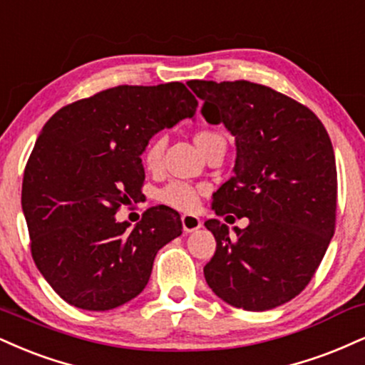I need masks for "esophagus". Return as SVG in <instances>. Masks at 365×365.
Returning <instances> with one entry per match:
<instances>
[{
	"label": "esophagus",
	"instance_id": "34e87169",
	"mask_svg": "<svg viewBox=\"0 0 365 365\" xmlns=\"http://www.w3.org/2000/svg\"><path fill=\"white\" fill-rule=\"evenodd\" d=\"M182 226L185 232H192V231H197L199 227H202V221L197 216H194V214H183Z\"/></svg>",
	"mask_w": 365,
	"mask_h": 365
}]
</instances>
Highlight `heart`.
<instances>
[{
	"mask_svg": "<svg viewBox=\"0 0 365 365\" xmlns=\"http://www.w3.org/2000/svg\"><path fill=\"white\" fill-rule=\"evenodd\" d=\"M195 146L200 149L202 153H207L217 144H226L225 135L216 133V130H199L194 134ZM166 146V139L163 134H158L148 143L143 153V165L148 171H158L161 166V160H163V153ZM200 188H197L190 183L185 182H170L158 192V199L163 204L170 205L175 209H192L199 200Z\"/></svg>",
	"mask_w": 365,
	"mask_h": 365,
	"instance_id": "b5f03b06",
	"label": "heart"
}]
</instances>
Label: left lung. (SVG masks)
Instances as JSON below:
<instances>
[{
	"mask_svg": "<svg viewBox=\"0 0 365 365\" xmlns=\"http://www.w3.org/2000/svg\"><path fill=\"white\" fill-rule=\"evenodd\" d=\"M187 85L204 100L205 120L235 135V175L212 195V210L250 221L232 232L217 219L205 221L217 243L204 267L205 282L235 308H277L309 284L335 232L330 135L308 107L269 86L245 80Z\"/></svg>",
	"mask_w": 365,
	"mask_h": 365,
	"instance_id": "8db88e82",
	"label": "left lung"
}]
</instances>
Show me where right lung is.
<instances>
[{
  "instance_id": "1",
  "label": "right lung",
  "mask_w": 365,
  "mask_h": 365,
  "mask_svg": "<svg viewBox=\"0 0 365 365\" xmlns=\"http://www.w3.org/2000/svg\"><path fill=\"white\" fill-rule=\"evenodd\" d=\"M183 83L120 85L66 105L43 125L25 166L21 209L37 269L66 302L107 311L143 292L158 250L182 235L177 210L156 205L118 222L139 200L143 155L165 127L195 115Z\"/></svg>"
}]
</instances>
